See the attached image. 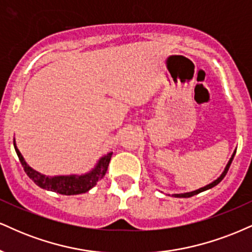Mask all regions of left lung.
I'll return each mask as SVG.
<instances>
[{"mask_svg":"<svg viewBox=\"0 0 252 252\" xmlns=\"http://www.w3.org/2000/svg\"><path fill=\"white\" fill-rule=\"evenodd\" d=\"M235 155H236V150H235V152L232 153L231 158H230L229 162H227V164H226L225 168H224L223 173H221L220 176L218 177L217 179L214 180V182H212V183H210V184H208V185H206V186H204V188H200V189H198V190H194V191H192V192H185V193H174V194H172V197H176V198H189V197H192V196H194V194H198V193H200V192H203V191H206V190H209V189H212V188H214V186H216V185H217V184H220V183L221 182V180H223L224 177H225V174L227 173V171H229V167H230V165H231V162H232V159H233V157H235Z\"/></svg>","mask_w":252,"mask_h":252,"instance_id":"left-lung-1","label":"left lung"}]
</instances>
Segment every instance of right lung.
Returning <instances> with one entry per match:
<instances>
[{
	"label": "right lung",
	"mask_w": 252,
	"mask_h": 252,
	"mask_svg": "<svg viewBox=\"0 0 252 252\" xmlns=\"http://www.w3.org/2000/svg\"><path fill=\"white\" fill-rule=\"evenodd\" d=\"M14 147L16 151V155L19 157L21 164H22L25 172L27 176L31 178L32 182L41 189L44 190L56 192V193L64 194V196H73V194L85 193V192L90 191L92 188L96 185V183L102 178L106 174V171L108 168L109 160H111L113 152H108L99 159L96 165L94 166L90 172L85 174H69V176H46L34 168H32L27 164L25 158H23L21 152L17 149L16 143L14 139Z\"/></svg>",
	"instance_id": "right-lung-1"
}]
</instances>
